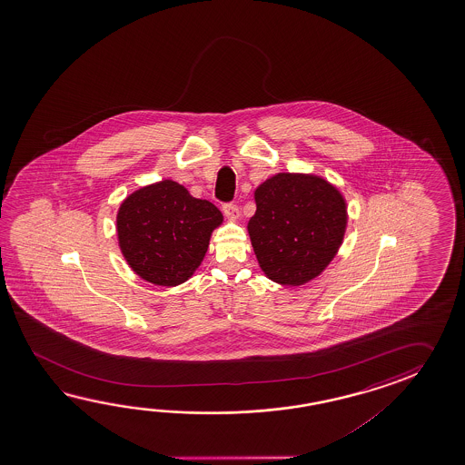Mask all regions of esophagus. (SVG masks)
Returning a JSON list of instances; mask_svg holds the SVG:
<instances>
[{"label":"esophagus","mask_w":465,"mask_h":465,"mask_svg":"<svg viewBox=\"0 0 465 465\" xmlns=\"http://www.w3.org/2000/svg\"><path fill=\"white\" fill-rule=\"evenodd\" d=\"M223 213H224V216L231 219V221H236V219L239 218V208H237L236 204H232V203L224 204V206H223Z\"/></svg>","instance_id":"1"}]
</instances>
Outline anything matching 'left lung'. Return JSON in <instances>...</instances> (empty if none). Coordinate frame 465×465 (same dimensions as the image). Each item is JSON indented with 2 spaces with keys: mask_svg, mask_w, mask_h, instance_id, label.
I'll return each instance as SVG.
<instances>
[{
  "mask_svg": "<svg viewBox=\"0 0 465 465\" xmlns=\"http://www.w3.org/2000/svg\"><path fill=\"white\" fill-rule=\"evenodd\" d=\"M256 214L247 232L271 281L302 286L326 269L346 234L341 191L316 174L277 173L254 191Z\"/></svg>",
  "mask_w": 465,
  "mask_h": 465,
  "instance_id": "obj_1",
  "label": "left lung"
}]
</instances>
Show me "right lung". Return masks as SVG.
Here are the masks:
<instances>
[{
  "mask_svg": "<svg viewBox=\"0 0 465 465\" xmlns=\"http://www.w3.org/2000/svg\"><path fill=\"white\" fill-rule=\"evenodd\" d=\"M223 214L173 179L131 193L116 216L119 249L141 279L156 286L186 282L201 266Z\"/></svg>",
  "mask_w": 465,
  "mask_h": 465,
  "instance_id": "add662e5",
  "label": "right lung"
}]
</instances>
